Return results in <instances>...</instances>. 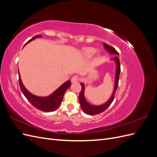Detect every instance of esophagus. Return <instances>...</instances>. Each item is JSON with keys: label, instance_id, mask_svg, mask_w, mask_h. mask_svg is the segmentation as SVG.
Returning a JSON list of instances; mask_svg holds the SVG:
<instances>
[{"label": "esophagus", "instance_id": "34e87169", "mask_svg": "<svg viewBox=\"0 0 157 157\" xmlns=\"http://www.w3.org/2000/svg\"><path fill=\"white\" fill-rule=\"evenodd\" d=\"M79 79L80 78L77 75H75V76H73L72 78H71V82H77L78 81Z\"/></svg>", "mask_w": 157, "mask_h": 157}]
</instances>
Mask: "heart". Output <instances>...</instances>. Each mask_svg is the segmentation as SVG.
Masks as SVG:
<instances>
[{"mask_svg": "<svg viewBox=\"0 0 157 157\" xmlns=\"http://www.w3.org/2000/svg\"><path fill=\"white\" fill-rule=\"evenodd\" d=\"M96 52V49H95L94 48H89L84 51V56L86 58H92Z\"/></svg>", "mask_w": 157, "mask_h": 157, "instance_id": "heart-1", "label": "heart"}]
</instances>
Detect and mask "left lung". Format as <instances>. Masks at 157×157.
Masks as SVG:
<instances>
[{
	"label": "left lung",
	"mask_w": 157,
	"mask_h": 157,
	"mask_svg": "<svg viewBox=\"0 0 157 157\" xmlns=\"http://www.w3.org/2000/svg\"><path fill=\"white\" fill-rule=\"evenodd\" d=\"M104 47L109 52V54H115L117 55L115 57H114L111 59L114 60L115 61V63L117 64V69H116V73H115V87H114V90L113 92L111 95V98H109V100L105 103L103 105H92L91 104L88 103L86 99H85L84 98V84L83 82L80 83V85L82 86L81 91L80 92L79 96H78V99H79V102L80 105H81V107L83 111L87 114V115H98V114L101 113L103 112L105 110L111 105V104L114 100V98H115V94L116 92V90L118 88V80H119V75L121 73V65H120V60L119 58H118V56L119 54H118V52L113 48V47L108 45L107 44L105 43L104 42Z\"/></svg>",
	"instance_id": "8db88e82"
}]
</instances>
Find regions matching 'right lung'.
Wrapping results in <instances>:
<instances>
[{"instance_id": "right-lung-1", "label": "right lung", "mask_w": 157, "mask_h": 157, "mask_svg": "<svg viewBox=\"0 0 157 157\" xmlns=\"http://www.w3.org/2000/svg\"><path fill=\"white\" fill-rule=\"evenodd\" d=\"M40 36L41 35H36L35 36L31 39L27 43L35 39L36 38H39ZM18 75L19 84H20L21 90L23 95H24L25 97L27 99V100L31 103V105L33 107H35V108L44 112H51L56 110V109L59 107L61 101L63 100L64 94L66 92V90H67L71 85V81L70 80H68V81L65 82L64 84L61 85V86L57 89L54 93H52L50 96L47 97H39L35 96V95L32 94L28 91V90L25 88V86H23L19 71Z\"/></svg>"}]
</instances>
